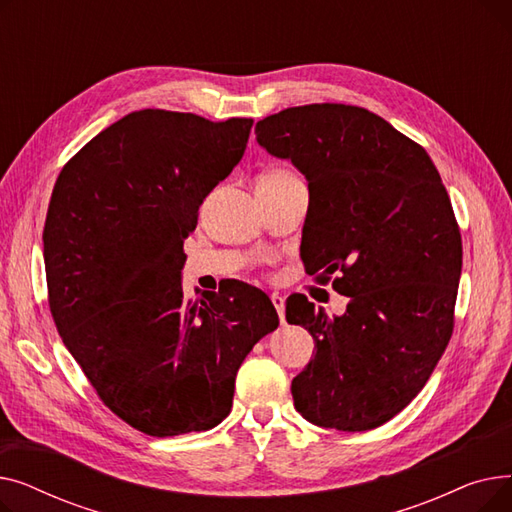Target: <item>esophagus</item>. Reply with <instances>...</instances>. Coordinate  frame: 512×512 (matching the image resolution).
<instances>
[{
	"mask_svg": "<svg viewBox=\"0 0 512 512\" xmlns=\"http://www.w3.org/2000/svg\"><path fill=\"white\" fill-rule=\"evenodd\" d=\"M270 299H272V303H274V307H276V311H278V315H280V321L284 324V297H282V294L274 292Z\"/></svg>",
	"mask_w": 512,
	"mask_h": 512,
	"instance_id": "34e87169",
	"label": "esophagus"
}]
</instances>
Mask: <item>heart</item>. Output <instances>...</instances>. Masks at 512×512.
I'll list each match as a JSON object with an SVG mask.
<instances>
[{
  "instance_id": "obj_1",
  "label": "heart",
  "mask_w": 512,
  "mask_h": 512,
  "mask_svg": "<svg viewBox=\"0 0 512 512\" xmlns=\"http://www.w3.org/2000/svg\"><path fill=\"white\" fill-rule=\"evenodd\" d=\"M284 176H292V172H288V170H272V172H267L263 178H284Z\"/></svg>"
}]
</instances>
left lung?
Here are the masks:
<instances>
[{"instance_id":"obj_1","label":"left lung","mask_w":512,"mask_h":512,"mask_svg":"<svg viewBox=\"0 0 512 512\" xmlns=\"http://www.w3.org/2000/svg\"><path fill=\"white\" fill-rule=\"evenodd\" d=\"M255 134L309 182L305 270L338 274L348 297L334 317L305 294L286 301L317 348L292 380L294 407L340 432L380 427L421 392L454 328L463 242L442 178L421 145L357 105L288 107Z\"/></svg>"}]
</instances>
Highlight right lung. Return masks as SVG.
<instances>
[{
  "label": "right lung",
  "mask_w": 512,
  "mask_h": 512,
  "mask_svg": "<svg viewBox=\"0 0 512 512\" xmlns=\"http://www.w3.org/2000/svg\"><path fill=\"white\" fill-rule=\"evenodd\" d=\"M251 118L141 110L62 168L43 228L49 309L103 405L155 438L222 423L240 363L278 328L255 286L182 290L184 238L240 161Z\"/></svg>",
  "instance_id": "1"
}]
</instances>
